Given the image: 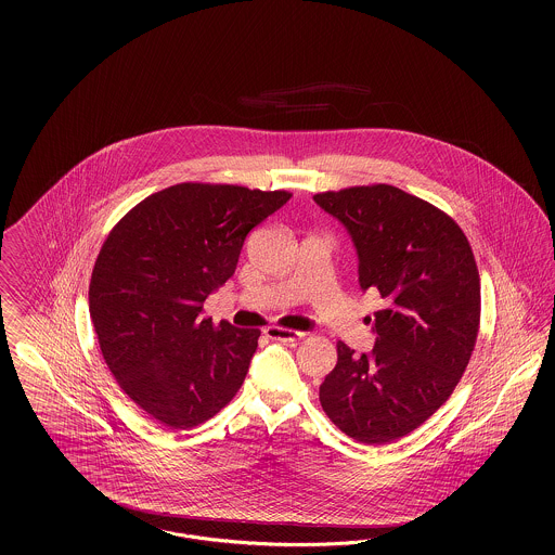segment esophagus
Masks as SVG:
<instances>
[{"label":"esophagus","mask_w":555,"mask_h":555,"mask_svg":"<svg viewBox=\"0 0 555 555\" xmlns=\"http://www.w3.org/2000/svg\"><path fill=\"white\" fill-rule=\"evenodd\" d=\"M266 337L274 339V341H289V344H297L306 337V333L293 331V328H281V326H268L264 328Z\"/></svg>","instance_id":"1"}]
</instances>
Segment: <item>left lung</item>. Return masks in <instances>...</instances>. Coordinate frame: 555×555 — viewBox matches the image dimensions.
Here are the masks:
<instances>
[{"mask_svg":"<svg viewBox=\"0 0 555 555\" xmlns=\"http://www.w3.org/2000/svg\"><path fill=\"white\" fill-rule=\"evenodd\" d=\"M314 202L349 231L360 287L385 299L370 353L337 344L320 403L347 437L393 443L448 401L470 362L480 322L475 254L451 216L393 185L324 191Z\"/></svg>","mask_w":555,"mask_h":555,"instance_id":"1","label":"left lung"}]
</instances>
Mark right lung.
<instances>
[{"mask_svg": "<svg viewBox=\"0 0 555 555\" xmlns=\"http://www.w3.org/2000/svg\"><path fill=\"white\" fill-rule=\"evenodd\" d=\"M289 191L179 183L152 193L109 231L91 272L89 312L118 387L156 423L210 421L245 380L258 328L204 318L247 233Z\"/></svg>", "mask_w": 555, "mask_h": 555, "instance_id": "add662e5", "label": "right lung"}]
</instances>
